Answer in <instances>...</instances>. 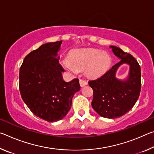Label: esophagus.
Returning a JSON list of instances; mask_svg holds the SVG:
<instances>
[{
  "mask_svg": "<svg viewBox=\"0 0 154 154\" xmlns=\"http://www.w3.org/2000/svg\"><path fill=\"white\" fill-rule=\"evenodd\" d=\"M79 83H80L81 87H83V86H85V85H86L88 84V82L85 80L79 79Z\"/></svg>",
  "mask_w": 154,
  "mask_h": 154,
  "instance_id": "1",
  "label": "esophagus"
}]
</instances>
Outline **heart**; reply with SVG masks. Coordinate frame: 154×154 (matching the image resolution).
Listing matches in <instances>:
<instances>
[{
  "label": "heart",
  "mask_w": 154,
  "mask_h": 154,
  "mask_svg": "<svg viewBox=\"0 0 154 154\" xmlns=\"http://www.w3.org/2000/svg\"><path fill=\"white\" fill-rule=\"evenodd\" d=\"M109 64L110 57L107 53L92 48L75 49L70 54L69 60L62 63L65 69L73 73L85 68V74L90 78L101 76Z\"/></svg>",
  "instance_id": "heart-1"
}]
</instances>
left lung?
Listing matches in <instances>:
<instances>
[{"mask_svg": "<svg viewBox=\"0 0 154 154\" xmlns=\"http://www.w3.org/2000/svg\"><path fill=\"white\" fill-rule=\"evenodd\" d=\"M109 48L119 61L98 79L88 83L93 89L92 108L101 117L115 119L126 114L136 103L141 88V73L133 56L116 46ZM124 63L129 66V75L126 79L119 80L116 72Z\"/></svg>", "mask_w": 154, "mask_h": 154, "instance_id": "8db88e82", "label": "left lung"}]
</instances>
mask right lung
<instances>
[{"label":"right lung","mask_w":154,"mask_h":154,"mask_svg":"<svg viewBox=\"0 0 154 154\" xmlns=\"http://www.w3.org/2000/svg\"><path fill=\"white\" fill-rule=\"evenodd\" d=\"M62 41L41 45L25 57L20 70L21 96L36 117L49 122L64 118L80 90L79 79L64 81L58 52Z\"/></svg>","instance_id":"right-lung-1"}]
</instances>
